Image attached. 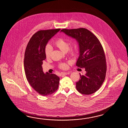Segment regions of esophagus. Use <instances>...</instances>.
<instances>
[{"label":"esophagus","mask_w":128,"mask_h":128,"mask_svg":"<svg viewBox=\"0 0 128 128\" xmlns=\"http://www.w3.org/2000/svg\"><path fill=\"white\" fill-rule=\"evenodd\" d=\"M70 74V72H62L61 73V74L62 75H67V74Z\"/></svg>","instance_id":"1"}]
</instances>
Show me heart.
<instances>
[{
    "instance_id": "1",
    "label": "heart",
    "mask_w": 128,
    "mask_h": 128,
    "mask_svg": "<svg viewBox=\"0 0 128 128\" xmlns=\"http://www.w3.org/2000/svg\"><path fill=\"white\" fill-rule=\"evenodd\" d=\"M54 45L58 49L64 52H68L71 56H76L77 54V48L76 46H73L69 48V44L67 41L63 38H58L54 42ZM52 48L49 45L46 46L45 49V54L46 58H49L52 52ZM60 68L62 69H66L68 67V64L65 63H61L59 65Z\"/></svg>"
}]
</instances>
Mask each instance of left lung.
<instances>
[{
  "instance_id": "left-lung-1",
  "label": "left lung",
  "mask_w": 128,
  "mask_h": 128,
  "mask_svg": "<svg viewBox=\"0 0 128 128\" xmlns=\"http://www.w3.org/2000/svg\"><path fill=\"white\" fill-rule=\"evenodd\" d=\"M61 32L77 42L80 55L76 65L84 68L86 71L84 75L80 74V79L76 83V89L84 95L95 92L104 81L106 70L105 55L100 41L86 28L63 29Z\"/></svg>"
}]
</instances>
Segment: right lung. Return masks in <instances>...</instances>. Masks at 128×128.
Masks as SVG:
<instances>
[{"label": "right lung", "mask_w": 128, "mask_h": 128, "mask_svg": "<svg viewBox=\"0 0 128 128\" xmlns=\"http://www.w3.org/2000/svg\"><path fill=\"white\" fill-rule=\"evenodd\" d=\"M60 29L41 30L30 39L24 52V66L26 77L30 85L41 95H49L58 88L60 77L48 72L44 73L42 64L46 59L45 49L48 41Z\"/></svg>", "instance_id": "obj_1"}]
</instances>
